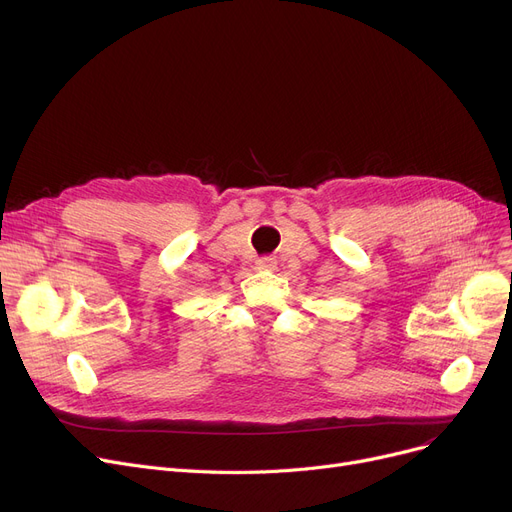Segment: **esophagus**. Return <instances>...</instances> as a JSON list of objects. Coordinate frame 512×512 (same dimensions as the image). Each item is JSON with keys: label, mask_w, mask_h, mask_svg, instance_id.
<instances>
[{"label": "esophagus", "mask_w": 512, "mask_h": 512, "mask_svg": "<svg viewBox=\"0 0 512 512\" xmlns=\"http://www.w3.org/2000/svg\"><path fill=\"white\" fill-rule=\"evenodd\" d=\"M276 259L274 257H261L255 261V267L259 272H274L276 270Z\"/></svg>", "instance_id": "1"}]
</instances>
